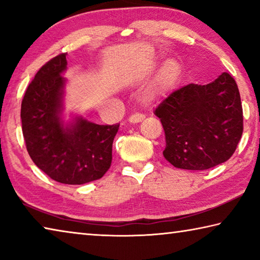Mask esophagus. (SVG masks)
Here are the masks:
<instances>
[{"instance_id": "esophagus-1", "label": "esophagus", "mask_w": 260, "mask_h": 260, "mask_svg": "<svg viewBox=\"0 0 260 260\" xmlns=\"http://www.w3.org/2000/svg\"><path fill=\"white\" fill-rule=\"evenodd\" d=\"M144 118H146V116H144L143 113H134V114H132V116L128 118V120H129V122H133V124H138V122H141L142 121Z\"/></svg>"}]
</instances>
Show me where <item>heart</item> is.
Masks as SVG:
<instances>
[{
  "label": "heart",
  "mask_w": 260,
  "mask_h": 260,
  "mask_svg": "<svg viewBox=\"0 0 260 260\" xmlns=\"http://www.w3.org/2000/svg\"><path fill=\"white\" fill-rule=\"evenodd\" d=\"M180 76H181V67L177 60L170 59L165 61L158 72L155 85L148 90L147 98L155 99L157 96L166 93L178 82Z\"/></svg>",
  "instance_id": "1"
}]
</instances>
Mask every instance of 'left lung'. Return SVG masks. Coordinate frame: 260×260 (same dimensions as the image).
Returning <instances> with one entry per match:
<instances>
[{"mask_svg":"<svg viewBox=\"0 0 260 260\" xmlns=\"http://www.w3.org/2000/svg\"><path fill=\"white\" fill-rule=\"evenodd\" d=\"M165 132V159L182 170H209L230 159L243 133V110L227 72L208 85L189 83L155 110Z\"/></svg>","mask_w":260,"mask_h":260,"instance_id":"8db88e82","label":"left lung"}]
</instances>
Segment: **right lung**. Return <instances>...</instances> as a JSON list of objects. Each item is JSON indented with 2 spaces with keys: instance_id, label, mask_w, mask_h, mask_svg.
Returning <instances> with one entry per match:
<instances>
[{
  "instance_id": "1",
  "label": "right lung",
  "mask_w": 260,
  "mask_h": 260,
  "mask_svg": "<svg viewBox=\"0 0 260 260\" xmlns=\"http://www.w3.org/2000/svg\"><path fill=\"white\" fill-rule=\"evenodd\" d=\"M68 54L51 58L35 74L21 101V128L29 157L48 177L65 184L99 180L112 161L119 124L98 125L77 117L61 120Z\"/></svg>"
}]
</instances>
